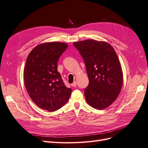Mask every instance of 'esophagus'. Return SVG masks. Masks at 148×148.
Wrapping results in <instances>:
<instances>
[{"label":"esophagus","mask_w":148,"mask_h":148,"mask_svg":"<svg viewBox=\"0 0 148 148\" xmlns=\"http://www.w3.org/2000/svg\"><path fill=\"white\" fill-rule=\"evenodd\" d=\"M71 86H72V87H76V82L74 81L73 84H71Z\"/></svg>","instance_id":"34e87169"}]
</instances>
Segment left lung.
Listing matches in <instances>:
<instances>
[{
  "instance_id": "left-lung-1",
  "label": "left lung",
  "mask_w": 148,
  "mask_h": 148,
  "mask_svg": "<svg viewBox=\"0 0 148 148\" xmlns=\"http://www.w3.org/2000/svg\"><path fill=\"white\" fill-rule=\"evenodd\" d=\"M85 62L88 86L84 90L88 104L95 109L106 108L119 96L123 72L115 49L105 41L86 40L74 42Z\"/></svg>"
}]
</instances>
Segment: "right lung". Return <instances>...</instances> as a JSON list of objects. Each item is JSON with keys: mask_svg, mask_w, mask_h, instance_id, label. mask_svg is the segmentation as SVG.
Here are the masks:
<instances>
[{"mask_svg": "<svg viewBox=\"0 0 148 148\" xmlns=\"http://www.w3.org/2000/svg\"><path fill=\"white\" fill-rule=\"evenodd\" d=\"M67 44L48 42L37 45L29 53L23 71L25 87L38 107L49 112L67 102L72 90L67 88L58 71V61Z\"/></svg>", "mask_w": 148, "mask_h": 148, "instance_id": "obj_1", "label": "right lung"}]
</instances>
